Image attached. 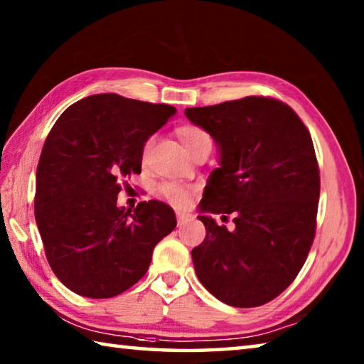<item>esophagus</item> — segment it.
Wrapping results in <instances>:
<instances>
[{
  "mask_svg": "<svg viewBox=\"0 0 364 364\" xmlns=\"http://www.w3.org/2000/svg\"><path fill=\"white\" fill-rule=\"evenodd\" d=\"M176 218H178V225H184L188 223V221L193 220V215L191 213H186V212H176Z\"/></svg>",
  "mask_w": 364,
  "mask_h": 364,
  "instance_id": "1",
  "label": "esophagus"
}]
</instances>
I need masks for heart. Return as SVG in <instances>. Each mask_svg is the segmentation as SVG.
I'll use <instances>...</instances> for the list:
<instances>
[{"label": "heart", "instance_id": "obj_1", "mask_svg": "<svg viewBox=\"0 0 364 364\" xmlns=\"http://www.w3.org/2000/svg\"><path fill=\"white\" fill-rule=\"evenodd\" d=\"M178 136H180L183 146L186 147L188 152H191L199 144L204 143H212L210 134H208L204 128L199 125H193V123H184L176 130ZM152 141L154 138H147L146 143L143 146V159L146 160L147 156H149L151 147H152ZM160 194H162L165 199H168L171 204H175L176 207H188L191 202H193L194 197V191L189 186H184L181 183H175V181H165L160 184Z\"/></svg>", "mask_w": 364, "mask_h": 364}]
</instances>
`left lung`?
<instances>
[{"label":"left lung","instance_id":"8db88e82","mask_svg":"<svg viewBox=\"0 0 364 364\" xmlns=\"http://www.w3.org/2000/svg\"><path fill=\"white\" fill-rule=\"evenodd\" d=\"M186 117L220 146V168L200 200L207 213L232 215L228 231L205 215L204 242L193 249L208 292L237 308L268 304L292 284L316 232L319 167L310 132L286 102L247 96Z\"/></svg>","mask_w":364,"mask_h":364}]
</instances>
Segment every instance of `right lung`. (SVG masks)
Segmentation results:
<instances>
[{
  "label": "right lung",
  "instance_id": "add662e5",
  "mask_svg": "<svg viewBox=\"0 0 364 364\" xmlns=\"http://www.w3.org/2000/svg\"><path fill=\"white\" fill-rule=\"evenodd\" d=\"M176 112L106 93L72 104L49 132L36 168L35 220L48 263L72 292L115 297L143 278L157 242L175 230L170 205L117 207L141 173L146 139Z\"/></svg>",
  "mask_w": 364,
  "mask_h": 364
}]
</instances>
